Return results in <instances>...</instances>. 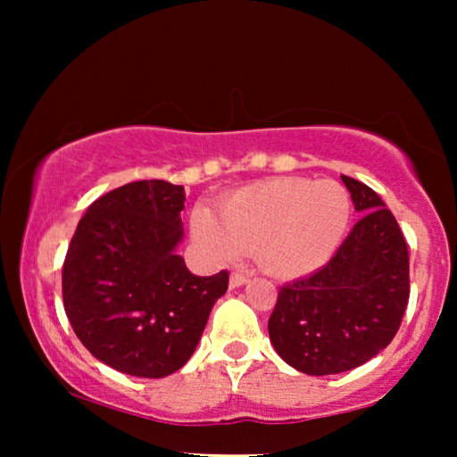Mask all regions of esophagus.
Returning a JSON list of instances; mask_svg holds the SVG:
<instances>
[{
    "label": "esophagus",
    "instance_id": "esophagus-1",
    "mask_svg": "<svg viewBox=\"0 0 457 457\" xmlns=\"http://www.w3.org/2000/svg\"><path fill=\"white\" fill-rule=\"evenodd\" d=\"M247 280H250V276L236 270V272L229 276V286H231V288H237V286H244Z\"/></svg>",
    "mask_w": 457,
    "mask_h": 457
}]
</instances>
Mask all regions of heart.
<instances>
[{
  "mask_svg": "<svg viewBox=\"0 0 457 457\" xmlns=\"http://www.w3.org/2000/svg\"><path fill=\"white\" fill-rule=\"evenodd\" d=\"M351 197L335 181L282 177L250 185L220 205L195 210L191 234L213 262L253 250L266 272L294 278L327 264L345 237Z\"/></svg>",
  "mask_w": 457,
  "mask_h": 457,
  "instance_id": "1",
  "label": "heart"
}]
</instances>
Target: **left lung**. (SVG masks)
I'll return each instance as SVG.
<instances>
[{
    "label": "left lung",
    "mask_w": 457,
    "mask_h": 457,
    "mask_svg": "<svg viewBox=\"0 0 457 457\" xmlns=\"http://www.w3.org/2000/svg\"><path fill=\"white\" fill-rule=\"evenodd\" d=\"M361 220L327 264L278 290L268 320L276 353L300 373L362 365L397 335L409 303V252L383 199L343 175Z\"/></svg>",
    "instance_id": "left-lung-1"
}]
</instances>
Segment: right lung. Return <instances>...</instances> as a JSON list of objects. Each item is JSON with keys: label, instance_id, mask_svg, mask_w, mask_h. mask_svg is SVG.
Listing matches in <instances>:
<instances>
[{"label": "right lung", "instance_id": "right-lung-1", "mask_svg": "<svg viewBox=\"0 0 457 457\" xmlns=\"http://www.w3.org/2000/svg\"><path fill=\"white\" fill-rule=\"evenodd\" d=\"M183 185L133 181L82 215L62 266V298L92 357L120 373L161 378L195 351L228 270L193 276L183 237Z\"/></svg>", "mask_w": 457, "mask_h": 457}]
</instances>
